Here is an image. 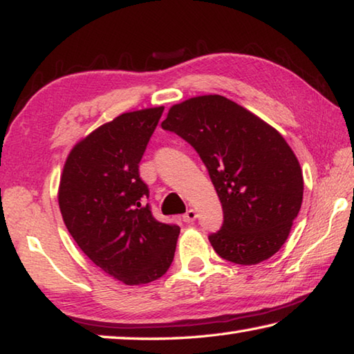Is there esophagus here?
Returning a JSON list of instances; mask_svg holds the SVG:
<instances>
[{"mask_svg": "<svg viewBox=\"0 0 354 354\" xmlns=\"http://www.w3.org/2000/svg\"><path fill=\"white\" fill-rule=\"evenodd\" d=\"M195 218H196V212L194 209H189V211L183 215V220L185 223H192V221H195Z\"/></svg>", "mask_w": 354, "mask_h": 354, "instance_id": "esophagus-1", "label": "esophagus"}]
</instances>
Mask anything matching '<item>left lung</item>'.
Instances as JSON below:
<instances>
[{
    "label": "left lung",
    "instance_id": "left-lung-1",
    "mask_svg": "<svg viewBox=\"0 0 354 354\" xmlns=\"http://www.w3.org/2000/svg\"><path fill=\"white\" fill-rule=\"evenodd\" d=\"M162 128L200 154L223 209L209 242L223 259L256 266L278 253L303 203V171L277 129L221 95L173 104Z\"/></svg>",
    "mask_w": 354,
    "mask_h": 354
}]
</instances>
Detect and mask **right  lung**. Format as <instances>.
<instances>
[{
    "label": "right lung",
    "instance_id": "obj_1",
    "mask_svg": "<svg viewBox=\"0 0 354 354\" xmlns=\"http://www.w3.org/2000/svg\"><path fill=\"white\" fill-rule=\"evenodd\" d=\"M164 106L124 112L93 129L67 156L57 201L64 223L84 254L128 286L167 273L179 226L153 217L139 162Z\"/></svg>",
    "mask_w": 354,
    "mask_h": 354
}]
</instances>
